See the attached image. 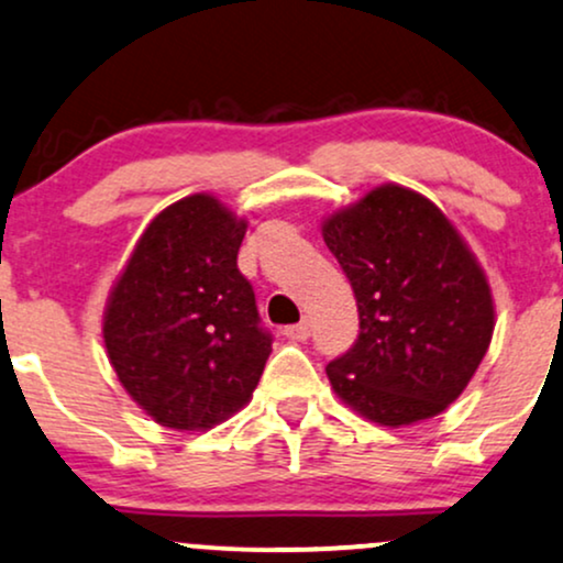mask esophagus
I'll list each match as a JSON object with an SVG mask.
<instances>
[{"label":"esophagus","mask_w":563,"mask_h":563,"mask_svg":"<svg viewBox=\"0 0 563 563\" xmlns=\"http://www.w3.org/2000/svg\"><path fill=\"white\" fill-rule=\"evenodd\" d=\"M283 335L290 338V341H307L311 335V324L309 320H301L299 324H290V328L283 330Z\"/></svg>","instance_id":"esophagus-1"}]
</instances>
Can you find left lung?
Segmentation results:
<instances>
[{"mask_svg":"<svg viewBox=\"0 0 563 563\" xmlns=\"http://www.w3.org/2000/svg\"><path fill=\"white\" fill-rule=\"evenodd\" d=\"M358 307V341L328 364L343 404L383 428L445 411L496 330L483 264L428 196L383 183L322 220Z\"/></svg>","mask_w":563,"mask_h":563,"instance_id":"left-lung-1","label":"left lung"}]
</instances>
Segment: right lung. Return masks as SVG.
<instances>
[{
    "label": "right lung",
    "mask_w": 563,
    "mask_h": 563,
    "mask_svg": "<svg viewBox=\"0 0 563 563\" xmlns=\"http://www.w3.org/2000/svg\"><path fill=\"white\" fill-rule=\"evenodd\" d=\"M243 235V217L214 194H191L152 217L112 283L107 356L162 428L212 430L252 401L273 341L235 264Z\"/></svg>",
    "instance_id": "obj_1"
}]
</instances>
